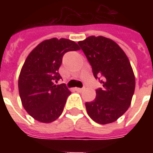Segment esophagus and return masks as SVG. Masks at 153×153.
<instances>
[{
  "instance_id": "obj_1",
  "label": "esophagus",
  "mask_w": 153,
  "mask_h": 153,
  "mask_svg": "<svg viewBox=\"0 0 153 153\" xmlns=\"http://www.w3.org/2000/svg\"><path fill=\"white\" fill-rule=\"evenodd\" d=\"M84 89H85V88H75V90L78 92H83Z\"/></svg>"
}]
</instances>
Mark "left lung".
I'll use <instances>...</instances> for the list:
<instances>
[{"label": "left lung", "mask_w": 153, "mask_h": 153, "mask_svg": "<svg viewBox=\"0 0 153 153\" xmlns=\"http://www.w3.org/2000/svg\"><path fill=\"white\" fill-rule=\"evenodd\" d=\"M103 88L96 90L93 102L85 103L90 118L98 124L115 121L128 110L134 93L135 78L124 51L109 38L88 37L79 42Z\"/></svg>", "instance_id": "obj_1"}]
</instances>
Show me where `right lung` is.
<instances>
[{
  "label": "right lung",
  "mask_w": 153,
  "mask_h": 153,
  "mask_svg": "<svg viewBox=\"0 0 153 153\" xmlns=\"http://www.w3.org/2000/svg\"><path fill=\"white\" fill-rule=\"evenodd\" d=\"M79 49L73 41L51 38L28 55L19 78V92L23 106L33 118L51 123L62 114L71 93L65 83L55 84L61 79L58 70L65 54Z\"/></svg>",
  "instance_id": "obj_1"
}]
</instances>
